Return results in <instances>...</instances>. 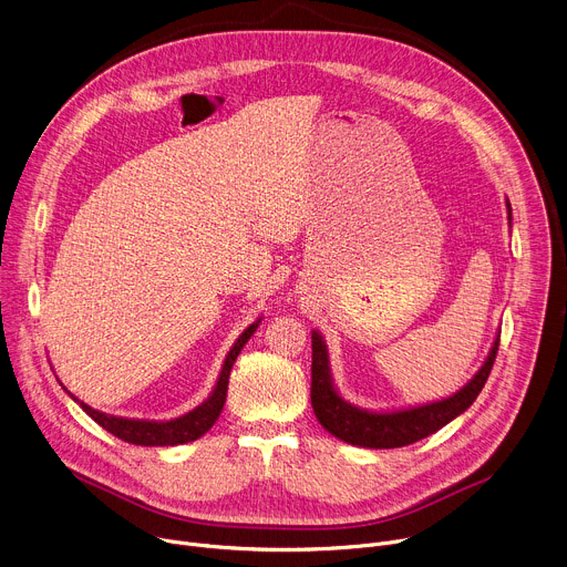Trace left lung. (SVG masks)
<instances>
[{
  "mask_svg": "<svg viewBox=\"0 0 567 567\" xmlns=\"http://www.w3.org/2000/svg\"><path fill=\"white\" fill-rule=\"evenodd\" d=\"M507 217L512 226V204L505 199ZM501 332L496 334V341L480 365V370L453 394L417 403V406L409 409H392V411H368L350 403L337 388L332 365H330V352L326 339L320 337L318 330H311V409L320 426L330 435L361 449H396L409 446L413 442H420L440 429H444L449 422H453L457 415H462L480 390L489 379V372L494 368L496 354H498Z\"/></svg>",
  "mask_w": 567,
  "mask_h": 567,
  "instance_id": "1",
  "label": "left lung"
}]
</instances>
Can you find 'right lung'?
Listing matches in <instances>:
<instances>
[{"label":"right lung","mask_w":567,"mask_h":567,"mask_svg":"<svg viewBox=\"0 0 567 567\" xmlns=\"http://www.w3.org/2000/svg\"><path fill=\"white\" fill-rule=\"evenodd\" d=\"M262 322V316H258L251 326L237 337V341L233 343V348L228 350L221 370L217 374V381L210 390V394L195 406L193 411H188L186 415H179L175 420H134V417H116V415H107L101 413L92 406H87L85 401H80L75 394H71L62 383V388L66 390V394L80 403L83 409L99 426H103L107 433L116 435L118 440L127 442V444H136V446H179V444H188L199 440L204 433H208L213 429V424L217 422L224 401H226V390H228V377H230V368L235 363V359L239 357L241 348L249 343V339L254 337V332L258 330V326Z\"/></svg>","instance_id":"1"}]
</instances>
